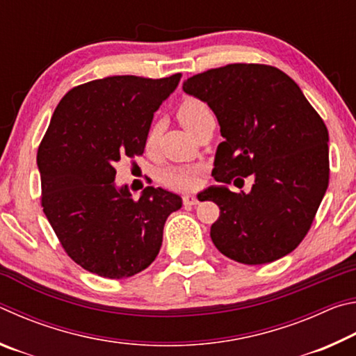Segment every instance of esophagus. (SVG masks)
<instances>
[{"instance_id":"obj_1","label":"esophagus","mask_w":356,"mask_h":356,"mask_svg":"<svg viewBox=\"0 0 356 356\" xmlns=\"http://www.w3.org/2000/svg\"><path fill=\"white\" fill-rule=\"evenodd\" d=\"M182 202H184L185 207H191V206H196L197 200H196V196H193V195H185L182 197Z\"/></svg>"}]
</instances>
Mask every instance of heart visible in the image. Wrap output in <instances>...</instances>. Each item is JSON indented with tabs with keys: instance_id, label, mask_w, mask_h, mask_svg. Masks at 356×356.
Listing matches in <instances>:
<instances>
[{
	"instance_id": "obj_1",
	"label": "heart",
	"mask_w": 356,
	"mask_h": 356,
	"mask_svg": "<svg viewBox=\"0 0 356 356\" xmlns=\"http://www.w3.org/2000/svg\"><path fill=\"white\" fill-rule=\"evenodd\" d=\"M212 116V111L202 100L188 97L177 108V118L180 124L188 131H195L204 119ZM160 136L159 125H152L146 135V147L152 149ZM160 182L176 191H185L195 188L197 184V170L193 166H170L160 172Z\"/></svg>"
}]
</instances>
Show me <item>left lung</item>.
I'll return each instance as SVG.
<instances>
[{
    "label": "left lung",
    "instance_id": "8db88e82",
    "mask_svg": "<svg viewBox=\"0 0 356 356\" xmlns=\"http://www.w3.org/2000/svg\"><path fill=\"white\" fill-rule=\"evenodd\" d=\"M182 88L207 102L220 122L225 141L216 149V182L254 177L250 193L209 190V201L220 207L210 227L213 245L246 265L292 252L309 232L328 186L323 119L291 76L267 64H227L190 76Z\"/></svg>",
    "mask_w": 356,
    "mask_h": 356
}]
</instances>
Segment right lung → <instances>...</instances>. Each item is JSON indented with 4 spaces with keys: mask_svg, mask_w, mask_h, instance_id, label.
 <instances>
[{
    "mask_svg": "<svg viewBox=\"0 0 356 356\" xmlns=\"http://www.w3.org/2000/svg\"><path fill=\"white\" fill-rule=\"evenodd\" d=\"M166 78L114 75L72 88L38 149L40 204L72 261L104 278L140 273L159 254L182 200L147 186L134 200L114 185L119 160L141 156L154 113L177 88Z\"/></svg>",
    "mask_w": 356,
    "mask_h": 356,
    "instance_id": "right-lung-1",
    "label": "right lung"
}]
</instances>
